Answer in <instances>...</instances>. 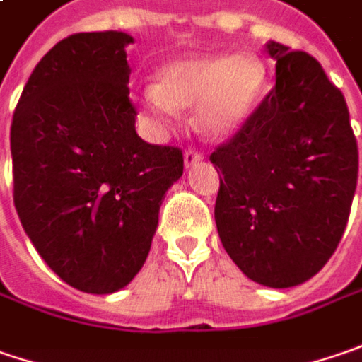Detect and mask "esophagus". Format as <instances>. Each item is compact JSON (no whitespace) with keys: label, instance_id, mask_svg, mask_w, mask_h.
<instances>
[{"label":"esophagus","instance_id":"obj_1","mask_svg":"<svg viewBox=\"0 0 362 362\" xmlns=\"http://www.w3.org/2000/svg\"><path fill=\"white\" fill-rule=\"evenodd\" d=\"M202 158H204V156H202V153H197V151H185V154H183V163H185L187 169L193 167V165H197Z\"/></svg>","mask_w":362,"mask_h":362}]
</instances>
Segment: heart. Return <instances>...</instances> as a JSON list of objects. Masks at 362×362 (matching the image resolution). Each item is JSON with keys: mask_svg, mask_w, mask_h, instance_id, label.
I'll list each match as a JSON object with an SVG mask.
<instances>
[{"mask_svg": "<svg viewBox=\"0 0 362 362\" xmlns=\"http://www.w3.org/2000/svg\"><path fill=\"white\" fill-rule=\"evenodd\" d=\"M264 77V64L252 54L189 57L160 69L156 87L144 91V105L158 118L197 105V126L209 136H228L255 110Z\"/></svg>", "mask_w": 362, "mask_h": 362, "instance_id": "b5f03b06", "label": "heart"}]
</instances>
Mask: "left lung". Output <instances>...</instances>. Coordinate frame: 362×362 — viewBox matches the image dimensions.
Returning <instances> with one entry per match:
<instances>
[{
	"label": "left lung",
	"instance_id": "8db88e82",
	"mask_svg": "<svg viewBox=\"0 0 362 362\" xmlns=\"http://www.w3.org/2000/svg\"><path fill=\"white\" fill-rule=\"evenodd\" d=\"M275 87L209 160L216 226L248 279L293 287L334 255L349 222L358 151L344 95L303 50L267 42Z\"/></svg>",
	"mask_w": 362,
	"mask_h": 362
}]
</instances>
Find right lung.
<instances>
[{"label":"right lung","instance_id":"obj_1","mask_svg":"<svg viewBox=\"0 0 362 362\" xmlns=\"http://www.w3.org/2000/svg\"><path fill=\"white\" fill-rule=\"evenodd\" d=\"M126 32L52 46L16 105L13 204L38 255L71 287L114 293L148 257L165 193L183 175L177 146L136 134Z\"/></svg>","mask_w":362,"mask_h":362}]
</instances>
